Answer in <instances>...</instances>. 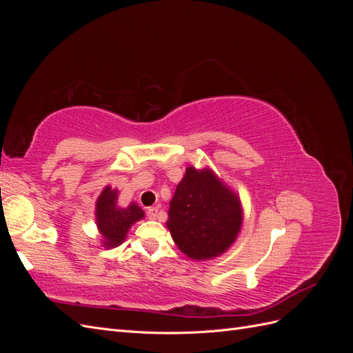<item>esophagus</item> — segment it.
<instances>
[{"mask_svg":"<svg viewBox=\"0 0 353 353\" xmlns=\"http://www.w3.org/2000/svg\"><path fill=\"white\" fill-rule=\"evenodd\" d=\"M157 212H159L157 208H148V209H147V218L154 221V219L157 218Z\"/></svg>","mask_w":353,"mask_h":353,"instance_id":"esophagus-1","label":"esophagus"}]
</instances>
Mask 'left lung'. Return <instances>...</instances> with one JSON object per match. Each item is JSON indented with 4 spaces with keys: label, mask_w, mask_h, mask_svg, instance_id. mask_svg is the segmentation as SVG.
Segmentation results:
<instances>
[{
    "label": "left lung",
    "mask_w": 353,
    "mask_h": 353,
    "mask_svg": "<svg viewBox=\"0 0 353 353\" xmlns=\"http://www.w3.org/2000/svg\"><path fill=\"white\" fill-rule=\"evenodd\" d=\"M169 206L166 227L178 249L193 261L218 258L241 231L240 197L208 166L185 169Z\"/></svg>",
    "instance_id": "1"
}]
</instances>
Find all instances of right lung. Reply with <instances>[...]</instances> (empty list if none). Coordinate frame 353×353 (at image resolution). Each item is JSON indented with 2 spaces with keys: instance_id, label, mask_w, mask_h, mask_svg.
Here are the masks:
<instances>
[{
  "instance_id": "obj_1",
  "label": "right lung",
  "mask_w": 353,
  "mask_h": 353,
  "mask_svg": "<svg viewBox=\"0 0 353 353\" xmlns=\"http://www.w3.org/2000/svg\"><path fill=\"white\" fill-rule=\"evenodd\" d=\"M117 196L119 190L105 185L95 201V223L101 236V244L105 249H114L121 245L130 228L144 218V210L135 201L122 208L117 205Z\"/></svg>"
}]
</instances>
